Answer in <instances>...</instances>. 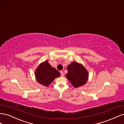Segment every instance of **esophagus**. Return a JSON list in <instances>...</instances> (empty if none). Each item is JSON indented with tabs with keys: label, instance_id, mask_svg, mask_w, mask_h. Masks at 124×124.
Listing matches in <instances>:
<instances>
[{
	"label": "esophagus",
	"instance_id": "34e87169",
	"mask_svg": "<svg viewBox=\"0 0 124 124\" xmlns=\"http://www.w3.org/2000/svg\"><path fill=\"white\" fill-rule=\"evenodd\" d=\"M60 73H61V77H63V76H64V73H63L62 71L60 72Z\"/></svg>",
	"mask_w": 124,
	"mask_h": 124
}]
</instances>
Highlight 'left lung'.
<instances>
[{
  "instance_id": "1",
  "label": "left lung",
  "mask_w": 124,
  "mask_h": 124,
  "mask_svg": "<svg viewBox=\"0 0 124 124\" xmlns=\"http://www.w3.org/2000/svg\"><path fill=\"white\" fill-rule=\"evenodd\" d=\"M66 77L74 87L77 88L85 84L88 73L84 67L77 62H73L67 68Z\"/></svg>"
}]
</instances>
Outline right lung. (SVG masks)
<instances>
[{"instance_id":"1","label":"right lung","mask_w":124,"mask_h":124,"mask_svg":"<svg viewBox=\"0 0 124 124\" xmlns=\"http://www.w3.org/2000/svg\"><path fill=\"white\" fill-rule=\"evenodd\" d=\"M60 72L53 68L48 61L41 63L35 72L37 82L45 86H49L55 78L60 76Z\"/></svg>"}]
</instances>
